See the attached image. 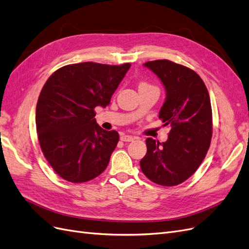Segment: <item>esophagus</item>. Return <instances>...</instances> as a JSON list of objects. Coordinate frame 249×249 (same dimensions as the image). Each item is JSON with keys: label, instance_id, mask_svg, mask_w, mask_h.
I'll list each match as a JSON object with an SVG mask.
<instances>
[{"label": "esophagus", "instance_id": "obj_1", "mask_svg": "<svg viewBox=\"0 0 249 249\" xmlns=\"http://www.w3.org/2000/svg\"><path fill=\"white\" fill-rule=\"evenodd\" d=\"M135 139H136L135 136L128 135V134H122L121 138H120V140H121L122 142H132V141L135 140Z\"/></svg>", "mask_w": 249, "mask_h": 249}]
</instances>
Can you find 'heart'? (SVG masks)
Listing matches in <instances>:
<instances>
[{"mask_svg": "<svg viewBox=\"0 0 249 249\" xmlns=\"http://www.w3.org/2000/svg\"><path fill=\"white\" fill-rule=\"evenodd\" d=\"M140 87H150V85H148V84H146V83H142V84H140ZM139 87V88H140Z\"/></svg>", "mask_w": 249, "mask_h": 249, "instance_id": "heart-1", "label": "heart"}]
</instances>
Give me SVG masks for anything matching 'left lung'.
Segmentation results:
<instances>
[{"label": "left lung", "instance_id": "8db88e82", "mask_svg": "<svg viewBox=\"0 0 249 249\" xmlns=\"http://www.w3.org/2000/svg\"><path fill=\"white\" fill-rule=\"evenodd\" d=\"M143 66L159 77L166 92L159 119L171 131L166 142L146 140L147 154L141 168L152 182L175 186L194 175L209 150L212 138L210 96L194 70L168 60L150 61Z\"/></svg>", "mask_w": 249, "mask_h": 249}]
</instances>
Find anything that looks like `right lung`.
<instances>
[{
    "mask_svg": "<svg viewBox=\"0 0 249 249\" xmlns=\"http://www.w3.org/2000/svg\"><path fill=\"white\" fill-rule=\"evenodd\" d=\"M130 66L71 64L54 71L43 86L36 107L38 140L64 180L87 182L107 168L119 133L102 129L94 108L108 106Z\"/></svg>",
    "mask_w": 249,
    "mask_h": 249,
    "instance_id": "right-lung-1",
    "label": "right lung"
}]
</instances>
